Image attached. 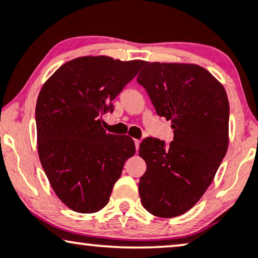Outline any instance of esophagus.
I'll list each match as a JSON object with an SVG mask.
<instances>
[{"mask_svg": "<svg viewBox=\"0 0 258 258\" xmlns=\"http://www.w3.org/2000/svg\"><path fill=\"white\" fill-rule=\"evenodd\" d=\"M135 145H136V150L138 151V150H139V145H140V140L136 139V140H135Z\"/></svg>", "mask_w": 258, "mask_h": 258, "instance_id": "1", "label": "esophagus"}]
</instances>
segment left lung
<instances>
[{
    "label": "left lung",
    "mask_w": 258,
    "mask_h": 258,
    "mask_svg": "<svg viewBox=\"0 0 258 258\" xmlns=\"http://www.w3.org/2000/svg\"><path fill=\"white\" fill-rule=\"evenodd\" d=\"M137 82L157 114L171 120L173 142L147 137L139 146L146 172L139 181L143 207L157 217L183 215L214 180L229 144L225 89L203 67L146 62Z\"/></svg>",
    "instance_id": "left-lung-1"
}]
</instances>
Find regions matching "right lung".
Wrapping results in <instances>:
<instances>
[{
	"label": "right lung",
	"instance_id": "obj_1",
	"mask_svg": "<svg viewBox=\"0 0 258 258\" xmlns=\"http://www.w3.org/2000/svg\"><path fill=\"white\" fill-rule=\"evenodd\" d=\"M145 63L78 57L41 89L35 109L40 161L54 192L73 211L101 210L136 152L132 138L106 133L101 118L113 112L112 101Z\"/></svg>",
	"mask_w": 258,
	"mask_h": 258
}]
</instances>
